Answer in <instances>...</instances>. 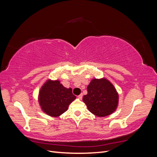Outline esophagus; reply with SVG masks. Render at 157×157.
I'll return each instance as SVG.
<instances>
[{
	"label": "esophagus",
	"instance_id": "1",
	"mask_svg": "<svg viewBox=\"0 0 157 157\" xmlns=\"http://www.w3.org/2000/svg\"><path fill=\"white\" fill-rule=\"evenodd\" d=\"M82 96H83V95H82V94H81L79 95V96H78V98L79 99H82Z\"/></svg>",
	"mask_w": 157,
	"mask_h": 157
}]
</instances>
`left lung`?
<instances>
[{"label":"left lung","instance_id":"obj_1","mask_svg":"<svg viewBox=\"0 0 157 157\" xmlns=\"http://www.w3.org/2000/svg\"><path fill=\"white\" fill-rule=\"evenodd\" d=\"M87 91L88 94L83 96L82 100L94 115L104 117L117 109L118 94L107 79H92L87 87Z\"/></svg>","mask_w":157,"mask_h":157}]
</instances>
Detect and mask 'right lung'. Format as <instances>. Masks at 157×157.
Masks as SVG:
<instances>
[{"label":"right lung","instance_id":"right-lung-1","mask_svg":"<svg viewBox=\"0 0 157 157\" xmlns=\"http://www.w3.org/2000/svg\"><path fill=\"white\" fill-rule=\"evenodd\" d=\"M75 99L72 89L64 87L58 80H47L39 94V102L42 111L53 117H58L65 113Z\"/></svg>","mask_w":157,"mask_h":157}]
</instances>
